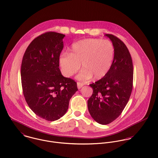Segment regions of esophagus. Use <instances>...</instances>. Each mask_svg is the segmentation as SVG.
Segmentation results:
<instances>
[{"mask_svg":"<svg viewBox=\"0 0 158 158\" xmlns=\"http://www.w3.org/2000/svg\"><path fill=\"white\" fill-rule=\"evenodd\" d=\"M83 86V83L80 82H77V87L78 89H81Z\"/></svg>","mask_w":158,"mask_h":158,"instance_id":"34e87169","label":"esophagus"}]
</instances>
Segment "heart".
Returning a JSON list of instances; mask_svg holds the SVG:
<instances>
[{
  "instance_id": "obj_1",
  "label": "heart",
  "mask_w": 158,
  "mask_h": 158,
  "mask_svg": "<svg viewBox=\"0 0 158 158\" xmlns=\"http://www.w3.org/2000/svg\"><path fill=\"white\" fill-rule=\"evenodd\" d=\"M115 48L107 40L88 38L73 44L69 54L63 53L59 60L63 75L71 77L80 68L82 70L77 78L82 81L100 80L109 72L113 64Z\"/></svg>"
}]
</instances>
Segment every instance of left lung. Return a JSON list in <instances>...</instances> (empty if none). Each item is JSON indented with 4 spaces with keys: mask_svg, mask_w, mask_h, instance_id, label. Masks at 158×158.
Masks as SVG:
<instances>
[{
    "mask_svg": "<svg viewBox=\"0 0 158 158\" xmlns=\"http://www.w3.org/2000/svg\"><path fill=\"white\" fill-rule=\"evenodd\" d=\"M115 48L111 68L103 78L90 84L93 93L88 100L91 117L102 125L115 120L126 106L133 89V64L126 45L117 37L106 34Z\"/></svg>",
    "mask_w": 158,
    "mask_h": 158,
    "instance_id": "8db88e82",
    "label": "left lung"
}]
</instances>
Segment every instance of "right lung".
Wrapping results in <instances>:
<instances>
[{
  "label": "right lung",
  "instance_id": "right-lung-1",
  "mask_svg": "<svg viewBox=\"0 0 158 158\" xmlns=\"http://www.w3.org/2000/svg\"><path fill=\"white\" fill-rule=\"evenodd\" d=\"M64 36L54 31L43 33L31 41L23 56L21 75L25 101L35 114L48 121L66 114L78 90L76 81L63 77L59 68Z\"/></svg>",
  "mask_w": 158,
  "mask_h": 158
}]
</instances>
